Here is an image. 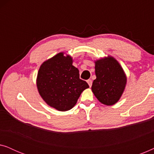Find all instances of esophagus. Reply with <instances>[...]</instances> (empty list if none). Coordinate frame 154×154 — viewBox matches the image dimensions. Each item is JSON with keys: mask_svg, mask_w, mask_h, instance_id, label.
Returning <instances> with one entry per match:
<instances>
[{"mask_svg": "<svg viewBox=\"0 0 154 154\" xmlns=\"http://www.w3.org/2000/svg\"><path fill=\"white\" fill-rule=\"evenodd\" d=\"M87 82H88V85H89L90 87H91V86H92V80H91V79H89V80H88Z\"/></svg>", "mask_w": 154, "mask_h": 154, "instance_id": "1", "label": "esophagus"}]
</instances>
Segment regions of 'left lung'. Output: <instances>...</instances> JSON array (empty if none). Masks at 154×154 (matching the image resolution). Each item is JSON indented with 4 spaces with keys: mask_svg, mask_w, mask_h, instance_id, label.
Masks as SVG:
<instances>
[{
    "mask_svg": "<svg viewBox=\"0 0 154 154\" xmlns=\"http://www.w3.org/2000/svg\"><path fill=\"white\" fill-rule=\"evenodd\" d=\"M96 79L92 85L94 96L103 104L111 106L120 100L127 78L123 68L113 57L95 61Z\"/></svg>",
    "mask_w": 154,
    "mask_h": 154,
    "instance_id": "left-lung-1",
    "label": "left lung"
}]
</instances>
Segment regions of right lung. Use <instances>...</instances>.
<instances>
[{"label": "right lung", "instance_id": "obj_1", "mask_svg": "<svg viewBox=\"0 0 154 154\" xmlns=\"http://www.w3.org/2000/svg\"><path fill=\"white\" fill-rule=\"evenodd\" d=\"M60 52L40 66L36 85L40 95L51 107L60 111L72 109L84 90L89 88L80 79L70 55Z\"/></svg>", "mask_w": 154, "mask_h": 154}]
</instances>
